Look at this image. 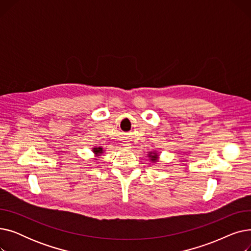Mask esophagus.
<instances>
[{
  "mask_svg": "<svg viewBox=\"0 0 251 251\" xmlns=\"http://www.w3.org/2000/svg\"><path fill=\"white\" fill-rule=\"evenodd\" d=\"M122 144H123V147L125 149H131V147H132V146H131V143L128 142V141H124Z\"/></svg>",
  "mask_w": 251,
  "mask_h": 251,
  "instance_id": "34e87169",
  "label": "esophagus"
}]
</instances>
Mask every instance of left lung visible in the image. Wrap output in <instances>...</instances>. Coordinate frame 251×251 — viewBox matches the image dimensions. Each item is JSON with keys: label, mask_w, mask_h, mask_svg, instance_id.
I'll use <instances>...</instances> for the list:
<instances>
[{"label": "left lung", "mask_w": 251, "mask_h": 251, "mask_svg": "<svg viewBox=\"0 0 251 251\" xmlns=\"http://www.w3.org/2000/svg\"><path fill=\"white\" fill-rule=\"evenodd\" d=\"M148 156L150 157L149 160H150L152 164H155V163L159 162V157H160V155H159V153H157V151H149V152H148Z\"/></svg>", "instance_id": "left-lung-1"}]
</instances>
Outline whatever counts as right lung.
I'll list each match as a JSON object with an SVG mask.
<instances>
[{
    "label": "right lung",
    "instance_id": "right-lung-1",
    "mask_svg": "<svg viewBox=\"0 0 251 251\" xmlns=\"http://www.w3.org/2000/svg\"><path fill=\"white\" fill-rule=\"evenodd\" d=\"M92 151H94V153H95V156H96V157H99V156H100V155L103 153L104 150H103L101 147H99V148H92Z\"/></svg>",
    "mask_w": 251,
    "mask_h": 251
}]
</instances>
